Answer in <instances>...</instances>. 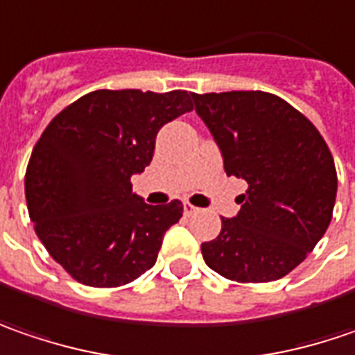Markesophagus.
<instances>
[{
  "label": "esophagus",
  "instance_id": "obj_1",
  "mask_svg": "<svg viewBox=\"0 0 355 355\" xmlns=\"http://www.w3.org/2000/svg\"><path fill=\"white\" fill-rule=\"evenodd\" d=\"M184 211H186V216H191V214H196V211H198V207H196V205H191L189 202H186V204H184Z\"/></svg>",
  "mask_w": 355,
  "mask_h": 355
}]
</instances>
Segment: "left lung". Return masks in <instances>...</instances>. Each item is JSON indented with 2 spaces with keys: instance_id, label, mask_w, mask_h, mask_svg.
<instances>
[{
  "instance_id": "8db88e82",
  "label": "left lung",
  "mask_w": 355,
  "mask_h": 355,
  "mask_svg": "<svg viewBox=\"0 0 355 355\" xmlns=\"http://www.w3.org/2000/svg\"><path fill=\"white\" fill-rule=\"evenodd\" d=\"M222 151L223 169L248 182L238 216L202 243L207 268L232 282H274L326 234L338 175L328 144L304 114L268 92L191 94Z\"/></svg>"
}]
</instances>
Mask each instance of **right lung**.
Wrapping results in <instances>:
<instances>
[{
	"label": "right lung",
	"mask_w": 355,
	"mask_h": 355,
	"mask_svg": "<svg viewBox=\"0 0 355 355\" xmlns=\"http://www.w3.org/2000/svg\"><path fill=\"white\" fill-rule=\"evenodd\" d=\"M191 107L184 89H98L60 112L37 139L27 211L49 256L80 284L117 288L153 268L184 205L146 204L132 175L150 166L162 125Z\"/></svg>",
	"instance_id": "obj_1"
}]
</instances>
